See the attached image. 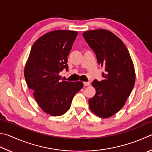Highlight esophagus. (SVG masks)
Masks as SVG:
<instances>
[{
	"label": "esophagus",
	"mask_w": 152,
	"mask_h": 152,
	"mask_svg": "<svg viewBox=\"0 0 152 152\" xmlns=\"http://www.w3.org/2000/svg\"><path fill=\"white\" fill-rule=\"evenodd\" d=\"M84 86H88L90 85V82H84Z\"/></svg>",
	"instance_id": "obj_1"
}]
</instances>
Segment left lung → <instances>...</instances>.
Segmentation results:
<instances>
[{
	"label": "left lung",
	"mask_w": 152,
	"mask_h": 152,
	"mask_svg": "<svg viewBox=\"0 0 152 152\" xmlns=\"http://www.w3.org/2000/svg\"><path fill=\"white\" fill-rule=\"evenodd\" d=\"M83 37L105 70L102 81L94 80L96 94L88 103L97 116L107 118L122 108L136 81L134 66L126 46L109 30L98 29L83 32Z\"/></svg>",
	"instance_id": "left-lung-1"
}]
</instances>
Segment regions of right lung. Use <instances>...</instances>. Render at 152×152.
Segmentation results:
<instances>
[{
    "mask_svg": "<svg viewBox=\"0 0 152 152\" xmlns=\"http://www.w3.org/2000/svg\"><path fill=\"white\" fill-rule=\"evenodd\" d=\"M78 32L54 30L46 33L32 45L24 68L26 84L44 112L60 116L70 109L74 95L82 89V82L62 79L60 72L68 70V56Z\"/></svg>",
    "mask_w": 152,
    "mask_h": 152,
    "instance_id": "add662e5",
    "label": "right lung"
}]
</instances>
